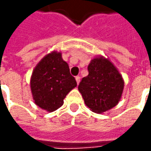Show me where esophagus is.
<instances>
[{"label": "esophagus", "instance_id": "34e87169", "mask_svg": "<svg viewBox=\"0 0 151 151\" xmlns=\"http://www.w3.org/2000/svg\"><path fill=\"white\" fill-rule=\"evenodd\" d=\"M76 83H77V85H79V83H80V81H81V77L77 76H76Z\"/></svg>", "mask_w": 151, "mask_h": 151}]
</instances>
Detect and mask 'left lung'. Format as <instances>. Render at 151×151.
<instances>
[{"instance_id":"obj_1","label":"left lung","mask_w":151,"mask_h":151,"mask_svg":"<svg viewBox=\"0 0 151 151\" xmlns=\"http://www.w3.org/2000/svg\"><path fill=\"white\" fill-rule=\"evenodd\" d=\"M89 75L81 80L78 89L86 105L94 113H102L117 105L121 99L124 81L109 58H93L88 65Z\"/></svg>"}]
</instances>
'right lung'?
<instances>
[{
  "label": "right lung",
  "instance_id": "right-lung-1",
  "mask_svg": "<svg viewBox=\"0 0 151 151\" xmlns=\"http://www.w3.org/2000/svg\"><path fill=\"white\" fill-rule=\"evenodd\" d=\"M76 79L70 73L69 65L62 52L52 51L41 59L30 78V88L34 103L47 112L63 105L64 99L76 87Z\"/></svg>",
  "mask_w": 151,
  "mask_h": 151
}]
</instances>
